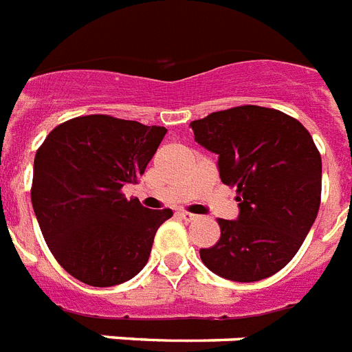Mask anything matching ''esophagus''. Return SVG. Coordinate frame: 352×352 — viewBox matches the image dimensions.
<instances>
[{
  "mask_svg": "<svg viewBox=\"0 0 352 352\" xmlns=\"http://www.w3.org/2000/svg\"><path fill=\"white\" fill-rule=\"evenodd\" d=\"M179 216H182L185 221H192L198 218V214H192V212H187V210H182V212H179Z\"/></svg>",
  "mask_w": 352,
  "mask_h": 352,
  "instance_id": "34e87169",
  "label": "esophagus"
}]
</instances>
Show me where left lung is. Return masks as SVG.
<instances>
[{
	"label": "left lung",
	"instance_id": "left-lung-1",
	"mask_svg": "<svg viewBox=\"0 0 352 352\" xmlns=\"http://www.w3.org/2000/svg\"><path fill=\"white\" fill-rule=\"evenodd\" d=\"M194 140L218 154L220 178L236 187L238 220L199 249L207 269L232 282H258L294 258L322 198V156L302 123L276 109L232 107L190 123Z\"/></svg>",
	"mask_w": 352,
	"mask_h": 352
}]
</instances>
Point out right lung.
Listing matches in <instances>:
<instances>
[{"label": "right lung", "instance_id": "1", "mask_svg": "<svg viewBox=\"0 0 352 352\" xmlns=\"http://www.w3.org/2000/svg\"><path fill=\"white\" fill-rule=\"evenodd\" d=\"M165 127L109 114L72 118L49 132L34 158L30 198L56 261L76 280L111 287L147 263L154 234L173 216L127 199Z\"/></svg>", "mask_w": 352, "mask_h": 352}]
</instances>
